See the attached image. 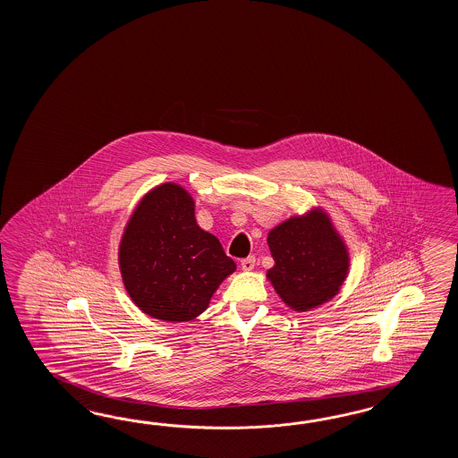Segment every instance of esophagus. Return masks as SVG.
<instances>
[{"label":"esophagus","mask_w":458,"mask_h":458,"mask_svg":"<svg viewBox=\"0 0 458 458\" xmlns=\"http://www.w3.org/2000/svg\"><path fill=\"white\" fill-rule=\"evenodd\" d=\"M241 267H242V270H245V272H250V270H253V267H255V257L250 255V257H247V259H242Z\"/></svg>","instance_id":"1"}]
</instances>
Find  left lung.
Returning a JSON list of instances; mask_svg holds the SVG:
<instances>
[{
    "instance_id": "1",
    "label": "left lung",
    "mask_w": 458,
    "mask_h": 458,
    "mask_svg": "<svg viewBox=\"0 0 458 458\" xmlns=\"http://www.w3.org/2000/svg\"><path fill=\"white\" fill-rule=\"evenodd\" d=\"M267 242L275 260L267 278L294 311L318 308L341 290L349 272V252L321 209L273 227Z\"/></svg>"
}]
</instances>
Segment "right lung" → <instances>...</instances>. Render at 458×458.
<instances>
[{
	"mask_svg": "<svg viewBox=\"0 0 458 458\" xmlns=\"http://www.w3.org/2000/svg\"><path fill=\"white\" fill-rule=\"evenodd\" d=\"M119 268L140 311L168 322L191 321L235 270L221 242L196 225L195 201L175 183L148 191L119 243Z\"/></svg>",
	"mask_w": 458,
	"mask_h": 458,
	"instance_id": "add662e5",
	"label": "right lung"
}]
</instances>
